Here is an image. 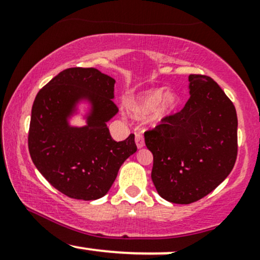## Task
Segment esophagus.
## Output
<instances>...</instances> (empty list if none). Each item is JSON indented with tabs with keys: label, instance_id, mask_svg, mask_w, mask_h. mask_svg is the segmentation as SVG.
Wrapping results in <instances>:
<instances>
[{
	"label": "esophagus",
	"instance_id": "1",
	"mask_svg": "<svg viewBox=\"0 0 260 260\" xmlns=\"http://www.w3.org/2000/svg\"><path fill=\"white\" fill-rule=\"evenodd\" d=\"M136 144L138 149H142L144 147V138H143L142 133H136Z\"/></svg>",
	"mask_w": 260,
	"mask_h": 260
}]
</instances>
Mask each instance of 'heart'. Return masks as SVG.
Listing matches in <instances>:
<instances>
[{"mask_svg": "<svg viewBox=\"0 0 260 260\" xmlns=\"http://www.w3.org/2000/svg\"><path fill=\"white\" fill-rule=\"evenodd\" d=\"M180 104V98L174 90L165 91L164 88H154L140 92L137 98L128 104V109L134 117L142 118L151 113L149 123L151 126H159L164 123L170 116L174 115Z\"/></svg>", "mask_w": 260, "mask_h": 260, "instance_id": "heart-1", "label": "heart"}]
</instances>
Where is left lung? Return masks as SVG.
Listing matches in <instances>:
<instances>
[{
  "label": "left lung",
  "instance_id": "8db88e82",
  "mask_svg": "<svg viewBox=\"0 0 260 260\" xmlns=\"http://www.w3.org/2000/svg\"><path fill=\"white\" fill-rule=\"evenodd\" d=\"M183 109L145 132L153 153L151 180L157 193L175 204H190L213 192L237 157V113L210 77H188Z\"/></svg>",
  "mask_w": 260,
  "mask_h": 260
}]
</instances>
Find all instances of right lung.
I'll return each mask as SVG.
<instances>
[{"label":"right lung","mask_w":260,"mask_h":260,"mask_svg":"<svg viewBox=\"0 0 260 260\" xmlns=\"http://www.w3.org/2000/svg\"><path fill=\"white\" fill-rule=\"evenodd\" d=\"M116 80L96 68L59 72L38 92L31 109L29 153L49 183L73 199L104 197L122 164L137 151L134 134L116 142L107 122L117 115ZM85 109L84 126L70 120Z\"/></svg>","instance_id":"1"}]
</instances>
